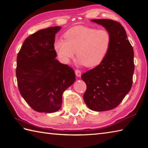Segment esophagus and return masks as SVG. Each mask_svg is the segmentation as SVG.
Instances as JSON below:
<instances>
[{
    "label": "esophagus",
    "mask_w": 148,
    "mask_h": 148,
    "mask_svg": "<svg viewBox=\"0 0 148 148\" xmlns=\"http://www.w3.org/2000/svg\"><path fill=\"white\" fill-rule=\"evenodd\" d=\"M75 73H76V76L78 77H80L81 76V72L79 71V70H76L75 71Z\"/></svg>",
    "instance_id": "34e87169"
}]
</instances>
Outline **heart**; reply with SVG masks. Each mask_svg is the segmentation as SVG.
I'll use <instances>...</instances> for the list:
<instances>
[{
  "instance_id": "1",
  "label": "heart",
  "mask_w": 148,
  "mask_h": 148,
  "mask_svg": "<svg viewBox=\"0 0 148 148\" xmlns=\"http://www.w3.org/2000/svg\"><path fill=\"white\" fill-rule=\"evenodd\" d=\"M64 39L56 40L54 49L61 60L68 64L77 55L85 67H93L103 61L111 44L108 31L86 26H76L66 31Z\"/></svg>"
}]
</instances>
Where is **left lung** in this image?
I'll use <instances>...</instances> for the list:
<instances>
[{"mask_svg": "<svg viewBox=\"0 0 148 148\" xmlns=\"http://www.w3.org/2000/svg\"><path fill=\"white\" fill-rule=\"evenodd\" d=\"M91 21L105 28L111 35V44L101 64L81 76L86 84L83 99L91 110L109 111L117 107L131 89L134 50L119 22L108 19Z\"/></svg>", "mask_w": 148, "mask_h": 148, "instance_id": "8db88e82", "label": "left lung"}]
</instances>
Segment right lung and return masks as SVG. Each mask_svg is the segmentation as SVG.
<instances>
[{
  "mask_svg": "<svg viewBox=\"0 0 148 148\" xmlns=\"http://www.w3.org/2000/svg\"><path fill=\"white\" fill-rule=\"evenodd\" d=\"M61 28L49 27L30 35L17 56L16 74L19 90L37 112L58 111L63 93L76 81L73 69L56 59L55 37Z\"/></svg>",
  "mask_w": 148,
  "mask_h": 148,
  "instance_id": "add662e5",
  "label": "right lung"
}]
</instances>
